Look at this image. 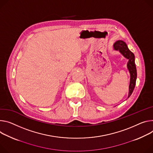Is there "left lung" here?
Instances as JSON below:
<instances>
[{
  "mask_svg": "<svg viewBox=\"0 0 153 153\" xmlns=\"http://www.w3.org/2000/svg\"><path fill=\"white\" fill-rule=\"evenodd\" d=\"M113 48L115 51H118L125 58L128 60L127 68L130 73V83L128 97V98H129L135 88L137 79V69L135 63L134 54L129 49L126 43L122 40H117L114 44Z\"/></svg>",
  "mask_w": 153,
  "mask_h": 153,
  "instance_id": "8db88e82",
  "label": "left lung"
}]
</instances>
